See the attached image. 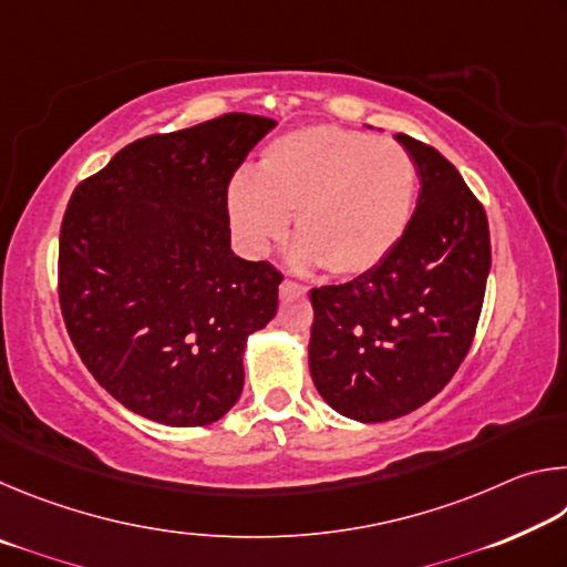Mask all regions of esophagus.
<instances>
[{"label": "esophagus", "mask_w": 567, "mask_h": 567, "mask_svg": "<svg viewBox=\"0 0 567 567\" xmlns=\"http://www.w3.org/2000/svg\"><path fill=\"white\" fill-rule=\"evenodd\" d=\"M305 295H307V287L297 285L292 280H282V285H280L282 300H290V297H305Z\"/></svg>", "instance_id": "esophagus-1"}]
</instances>
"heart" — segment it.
<instances>
[{"label":"heart","mask_w":567,"mask_h":567,"mask_svg":"<svg viewBox=\"0 0 567 567\" xmlns=\"http://www.w3.org/2000/svg\"><path fill=\"white\" fill-rule=\"evenodd\" d=\"M415 197L417 167L400 142L310 124L272 140L257 177L229 182L227 215L249 255L285 239L295 215V260L352 280L398 247Z\"/></svg>","instance_id":"obj_1"}]
</instances>
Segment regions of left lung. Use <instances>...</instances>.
<instances>
[{"label": "left lung", "mask_w": 567, "mask_h": 567, "mask_svg": "<svg viewBox=\"0 0 567 567\" xmlns=\"http://www.w3.org/2000/svg\"><path fill=\"white\" fill-rule=\"evenodd\" d=\"M395 140L422 185L408 233L375 270L310 292L312 382L360 422L408 415L447 385L473 344L491 272L485 209L460 172L410 134Z\"/></svg>", "instance_id": "obj_1"}]
</instances>
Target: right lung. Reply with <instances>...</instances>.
Here are the masks:
<instances>
[{"instance_id":"right-lung-1","label":"right lung","mask_w":567,"mask_h":567,"mask_svg":"<svg viewBox=\"0 0 567 567\" xmlns=\"http://www.w3.org/2000/svg\"><path fill=\"white\" fill-rule=\"evenodd\" d=\"M275 120L229 112L132 142L72 192L60 307L94 380L137 415L199 427L245 385L282 275L229 247L227 187Z\"/></svg>"}]
</instances>
